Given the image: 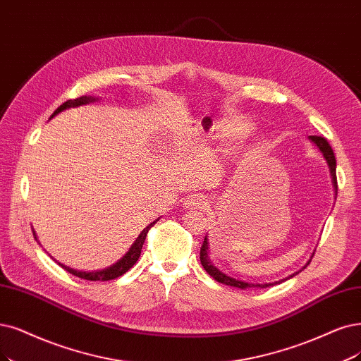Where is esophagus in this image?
<instances>
[{"instance_id":"1","label":"esophagus","mask_w":361,"mask_h":361,"mask_svg":"<svg viewBox=\"0 0 361 361\" xmlns=\"http://www.w3.org/2000/svg\"><path fill=\"white\" fill-rule=\"evenodd\" d=\"M184 205H185V208L205 209L208 205V199L204 195H190L189 197H185Z\"/></svg>"}]
</instances>
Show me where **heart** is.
Listing matches in <instances>:
<instances>
[{
  "instance_id": "1",
  "label": "heart",
  "mask_w": 361,
  "mask_h": 361,
  "mask_svg": "<svg viewBox=\"0 0 361 361\" xmlns=\"http://www.w3.org/2000/svg\"><path fill=\"white\" fill-rule=\"evenodd\" d=\"M248 128H239L236 132H235V135L236 137H244V135H247V133H248Z\"/></svg>"
}]
</instances>
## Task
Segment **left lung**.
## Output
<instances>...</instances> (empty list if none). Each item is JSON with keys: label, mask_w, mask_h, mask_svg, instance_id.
Wrapping results in <instances>:
<instances>
[{"label": "left lung", "mask_w": 361, "mask_h": 361, "mask_svg": "<svg viewBox=\"0 0 361 361\" xmlns=\"http://www.w3.org/2000/svg\"><path fill=\"white\" fill-rule=\"evenodd\" d=\"M310 140L318 147L319 150H322L323 156L326 157L327 164H329V168H330V173H331V181H333V185H335V193L338 195V178H336V159H335V153H333L330 144L327 142V140L324 137L311 135ZM199 259H201V264L204 266V269L208 272V275H211L212 278H214L217 283L231 286V287H238V288H248V287H262V288H266V287L272 286V284H248L245 281H239V279H235L232 276H228V275H224L223 272H220L216 268V266H212V263L209 262V257H208V239H207V236H205L204 244L201 247V255H199ZM308 264H310V262H308ZM278 283H281V281H278Z\"/></svg>", "instance_id": "8db88e82"}]
</instances>
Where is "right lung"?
I'll return each mask as SVG.
<instances>
[{
	"mask_svg": "<svg viewBox=\"0 0 361 361\" xmlns=\"http://www.w3.org/2000/svg\"><path fill=\"white\" fill-rule=\"evenodd\" d=\"M92 101H95V98L82 97V98H77V99H70V101L63 102L62 105H59L58 109L55 110V113H53L50 117H55L58 113H61L62 110L70 109V106H78V105H83V104H89ZM156 221H153V223H150L149 226H147V228L137 238V241L132 244V247L129 248V251L126 252V255L122 259H120L116 264L110 266V268H106L104 271H97V272H80V271H75V269H71V268H66V266H63L61 263H59V266H62V268L66 272H70V274H73V275H75L78 278H82V279H87V281H110V279L122 276L123 274H126L132 268L133 264L137 263V260H138V257L141 255V248H142V244L145 241V236H147V233H149V231L152 229V226ZM34 238H37L35 232H34Z\"/></svg>",
	"mask_w": 361,
	"mask_h": 361,
	"instance_id": "right-lung-1",
	"label": "right lung"
}]
</instances>
